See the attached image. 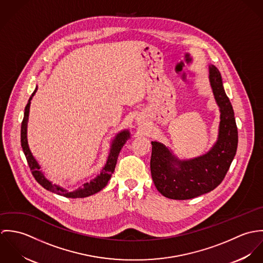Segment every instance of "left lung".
<instances>
[{
    "instance_id": "obj_1",
    "label": "left lung",
    "mask_w": 263,
    "mask_h": 263,
    "mask_svg": "<svg viewBox=\"0 0 263 263\" xmlns=\"http://www.w3.org/2000/svg\"><path fill=\"white\" fill-rule=\"evenodd\" d=\"M209 79L220 108L217 142L205 154L181 160L159 142L152 143L151 174L158 191L171 199H190L208 193L225 178L236 155L238 130L232 104L226 94L219 70L209 66Z\"/></svg>"
}]
</instances>
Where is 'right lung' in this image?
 I'll list each match as a JSON object with an SVG mask.
<instances>
[{"label": "right lung", "mask_w": 263, "mask_h": 263, "mask_svg": "<svg viewBox=\"0 0 263 263\" xmlns=\"http://www.w3.org/2000/svg\"><path fill=\"white\" fill-rule=\"evenodd\" d=\"M36 91H37V86L28 100V103L24 110V117H23V120L21 123V146H22V149H23L24 155L26 157V160L28 162L29 168H30L35 180L46 190H49L53 193L63 195L65 197H70V198H83V197H87V196H90V195H93V194L99 192L100 190H102L107 185L109 179L111 178L119 152L122 149L124 144L127 142V140L130 139L129 130L122 129L118 134H116V136L114 137V139L111 141V144H110V149H109V155H108L107 161H106L104 167L102 168L100 174H98L95 178L91 179L89 182H85L82 186L77 188L75 190L68 191L66 188L53 184L51 181H49L45 177L44 173L40 169L41 166L39 165L37 160L32 155L30 148H29V145H28L27 125H28V118H29V110H30L31 100H32L33 96L35 95Z\"/></svg>", "instance_id": "obj_1"}]
</instances>
